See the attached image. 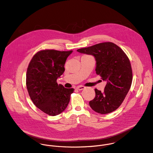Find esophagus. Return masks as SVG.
<instances>
[{"instance_id":"34e87169","label":"esophagus","mask_w":153,"mask_h":153,"mask_svg":"<svg viewBox=\"0 0 153 153\" xmlns=\"http://www.w3.org/2000/svg\"><path fill=\"white\" fill-rule=\"evenodd\" d=\"M85 87L83 86H78L76 87V89H77V90H79V91L82 90H83V89H85Z\"/></svg>"}]
</instances>
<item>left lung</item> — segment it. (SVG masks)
<instances>
[{
  "instance_id": "left-lung-1",
  "label": "left lung",
  "mask_w": 153,
  "mask_h": 153,
  "mask_svg": "<svg viewBox=\"0 0 153 153\" xmlns=\"http://www.w3.org/2000/svg\"><path fill=\"white\" fill-rule=\"evenodd\" d=\"M77 51L95 57L96 74L106 82L103 93L94 90L96 96L89 102L90 107L102 114L115 111L124 100L132 83L133 73L128 56L119 47L110 42Z\"/></svg>"
}]
</instances>
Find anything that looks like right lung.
<instances>
[{
    "instance_id": "right-lung-1",
    "label": "right lung",
    "mask_w": 153,
    "mask_h": 153,
    "mask_svg": "<svg viewBox=\"0 0 153 153\" xmlns=\"http://www.w3.org/2000/svg\"><path fill=\"white\" fill-rule=\"evenodd\" d=\"M73 51L45 50L31 60L27 72L26 84L33 103L51 116L62 113L67 107L74 90L58 85L57 79L64 72V65Z\"/></svg>"
}]
</instances>
